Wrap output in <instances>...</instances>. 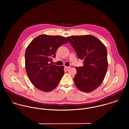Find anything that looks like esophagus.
<instances>
[{"label": "esophagus", "instance_id": "esophagus-1", "mask_svg": "<svg viewBox=\"0 0 129 129\" xmlns=\"http://www.w3.org/2000/svg\"><path fill=\"white\" fill-rule=\"evenodd\" d=\"M64 68L67 70H68L70 68V67H67V66H64Z\"/></svg>", "mask_w": 129, "mask_h": 129}]
</instances>
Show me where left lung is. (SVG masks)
I'll return each mask as SVG.
<instances>
[{"mask_svg": "<svg viewBox=\"0 0 129 129\" xmlns=\"http://www.w3.org/2000/svg\"><path fill=\"white\" fill-rule=\"evenodd\" d=\"M67 39L77 57L83 60V67L75 68V85L82 92H91L101 85L106 75L108 65L106 48L100 40L90 35Z\"/></svg>", "mask_w": 129, "mask_h": 129, "instance_id": "left-lung-1", "label": "left lung"}]
</instances>
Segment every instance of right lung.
Segmentation results:
<instances>
[{
    "mask_svg": "<svg viewBox=\"0 0 129 129\" xmlns=\"http://www.w3.org/2000/svg\"><path fill=\"white\" fill-rule=\"evenodd\" d=\"M68 42L65 37L44 34L33 39L26 48V72L32 83L38 89L49 92L57 86L64 73V67L49 62L55 57L58 47Z\"/></svg>",
    "mask_w": 129,
    "mask_h": 129,
    "instance_id": "obj_1",
    "label": "right lung"
}]
</instances>
